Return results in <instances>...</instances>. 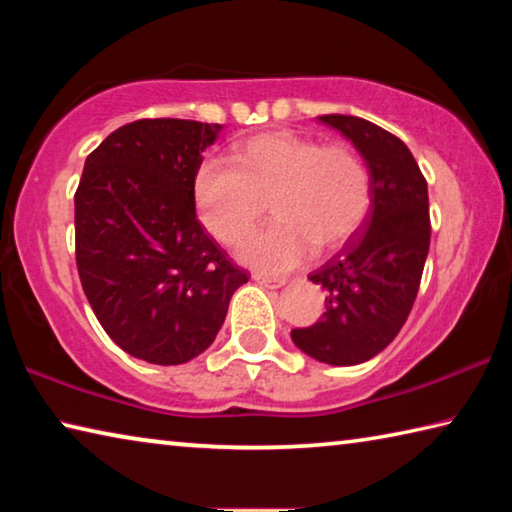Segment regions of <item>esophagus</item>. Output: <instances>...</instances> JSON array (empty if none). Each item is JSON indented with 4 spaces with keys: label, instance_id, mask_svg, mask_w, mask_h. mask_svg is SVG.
Returning <instances> with one entry per match:
<instances>
[{
    "label": "esophagus",
    "instance_id": "obj_1",
    "mask_svg": "<svg viewBox=\"0 0 512 512\" xmlns=\"http://www.w3.org/2000/svg\"><path fill=\"white\" fill-rule=\"evenodd\" d=\"M253 280L257 284H262V287L266 289H282L284 284H287V280L284 277H266V275H253Z\"/></svg>",
    "mask_w": 512,
    "mask_h": 512
}]
</instances>
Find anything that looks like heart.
I'll list each match as a JSON object with an SVG mask.
<instances>
[{"instance_id":"1","label":"heart","mask_w":512,"mask_h":512,"mask_svg":"<svg viewBox=\"0 0 512 512\" xmlns=\"http://www.w3.org/2000/svg\"><path fill=\"white\" fill-rule=\"evenodd\" d=\"M370 198V169L357 151L291 131L250 137L230 160H205L194 176L201 223L225 246L239 244L271 201L275 221L239 248L241 262L271 275L296 268L311 246L320 253L343 244Z\"/></svg>"}]
</instances>
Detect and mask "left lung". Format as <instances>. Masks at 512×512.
I'll list each match as a JSON object with an SVG mask.
<instances>
[{"label":"left lung","mask_w":512,"mask_h":512,"mask_svg":"<svg viewBox=\"0 0 512 512\" xmlns=\"http://www.w3.org/2000/svg\"><path fill=\"white\" fill-rule=\"evenodd\" d=\"M318 121L350 140L368 164L372 198L357 237L309 275L325 289L323 318L293 329L291 339L320 363L357 366L395 339L418 296L431 241L427 180L409 146L372 121Z\"/></svg>","instance_id":"obj_1"}]
</instances>
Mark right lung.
Wrapping results in <instances>:
<instances>
[{"instance_id": "right-lung-1", "label": "right lung", "mask_w": 512, "mask_h": 512, "mask_svg": "<svg viewBox=\"0 0 512 512\" xmlns=\"http://www.w3.org/2000/svg\"><path fill=\"white\" fill-rule=\"evenodd\" d=\"M221 131L140 119L85 160L74 196L76 266L101 327L135 359L178 366L198 357L248 282L196 219L194 176Z\"/></svg>"}]
</instances>
